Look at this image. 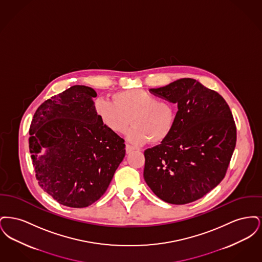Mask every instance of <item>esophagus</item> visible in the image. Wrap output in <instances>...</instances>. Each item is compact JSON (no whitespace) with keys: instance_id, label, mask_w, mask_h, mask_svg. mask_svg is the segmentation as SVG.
<instances>
[{"instance_id":"obj_1","label":"esophagus","mask_w":262,"mask_h":262,"mask_svg":"<svg viewBox=\"0 0 262 262\" xmlns=\"http://www.w3.org/2000/svg\"><path fill=\"white\" fill-rule=\"evenodd\" d=\"M134 150H135V148H134L133 146H130V145H128V144H126V145H125V152H126V154H128V153L133 152Z\"/></svg>"}]
</instances>
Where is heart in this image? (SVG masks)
Segmentation results:
<instances>
[{
	"instance_id": "heart-1",
	"label": "heart",
	"mask_w": 262,
	"mask_h": 262,
	"mask_svg": "<svg viewBox=\"0 0 262 262\" xmlns=\"http://www.w3.org/2000/svg\"><path fill=\"white\" fill-rule=\"evenodd\" d=\"M113 102L97 98L93 109L101 124L115 134L125 133L129 121L133 126L126 139L134 145H142L149 140L157 144L164 141L173 130L176 120L174 106L157 100L139 88L114 93Z\"/></svg>"
}]
</instances>
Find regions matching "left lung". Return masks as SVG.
<instances>
[{
	"mask_svg": "<svg viewBox=\"0 0 262 262\" xmlns=\"http://www.w3.org/2000/svg\"><path fill=\"white\" fill-rule=\"evenodd\" d=\"M149 91L178 104V112L170 136L144 151V180L165 202L200 200L224 179L236 146L230 107L219 93L192 78Z\"/></svg>",
	"mask_w": 262,
	"mask_h": 262,
	"instance_id": "obj_1",
	"label": "left lung"
}]
</instances>
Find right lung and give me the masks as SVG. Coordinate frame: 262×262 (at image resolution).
<instances>
[{"label": "right lung", "instance_id": "1", "mask_svg": "<svg viewBox=\"0 0 262 262\" xmlns=\"http://www.w3.org/2000/svg\"><path fill=\"white\" fill-rule=\"evenodd\" d=\"M96 96L93 88L74 85L42 103L31 122L29 151L38 184L64 206L82 208L99 200L125 157V140L95 115Z\"/></svg>", "mask_w": 262, "mask_h": 262}]
</instances>
